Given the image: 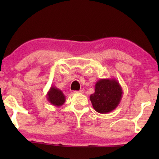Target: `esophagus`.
I'll list each match as a JSON object with an SVG mask.
<instances>
[{
  "label": "esophagus",
  "instance_id": "esophagus-1",
  "mask_svg": "<svg viewBox=\"0 0 159 159\" xmlns=\"http://www.w3.org/2000/svg\"><path fill=\"white\" fill-rule=\"evenodd\" d=\"M75 93H80V94H83V90H80L79 91H74Z\"/></svg>",
  "mask_w": 159,
  "mask_h": 159
}]
</instances>
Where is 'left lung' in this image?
I'll return each instance as SVG.
<instances>
[{"instance_id": "obj_1", "label": "left lung", "mask_w": 159, "mask_h": 159, "mask_svg": "<svg viewBox=\"0 0 159 159\" xmlns=\"http://www.w3.org/2000/svg\"><path fill=\"white\" fill-rule=\"evenodd\" d=\"M123 90L115 79H102L96 82L95 93L90 99L94 109L100 114H107L114 110L120 104Z\"/></svg>"}]
</instances>
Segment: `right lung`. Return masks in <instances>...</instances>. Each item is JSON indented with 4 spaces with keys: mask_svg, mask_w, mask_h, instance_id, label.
<instances>
[{
    "mask_svg": "<svg viewBox=\"0 0 159 159\" xmlns=\"http://www.w3.org/2000/svg\"><path fill=\"white\" fill-rule=\"evenodd\" d=\"M46 97L48 101L55 107L62 106L66 102V97L62 91L56 88L55 85L51 86Z\"/></svg>",
    "mask_w": 159,
    "mask_h": 159,
    "instance_id": "right-lung-1",
    "label": "right lung"
}]
</instances>
